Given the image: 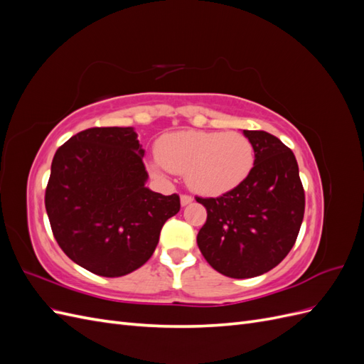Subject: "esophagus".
<instances>
[{
  "mask_svg": "<svg viewBox=\"0 0 364 364\" xmlns=\"http://www.w3.org/2000/svg\"><path fill=\"white\" fill-rule=\"evenodd\" d=\"M191 202H193V197H191L190 194H182V196H181V205H182V206L188 205V203H191Z\"/></svg>",
  "mask_w": 364,
  "mask_h": 364,
  "instance_id": "34e87169",
  "label": "esophagus"
}]
</instances>
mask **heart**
Masks as SVG:
<instances>
[{"instance_id": "1", "label": "heart", "mask_w": 364, "mask_h": 364, "mask_svg": "<svg viewBox=\"0 0 364 364\" xmlns=\"http://www.w3.org/2000/svg\"><path fill=\"white\" fill-rule=\"evenodd\" d=\"M159 164L151 167L161 174L162 167L185 174L196 193L220 196L234 190L253 168L255 149L240 132L183 130L165 135L156 144Z\"/></svg>"}]
</instances>
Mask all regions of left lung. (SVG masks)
<instances>
[{
  "label": "left lung",
  "instance_id": "8db88e82",
  "mask_svg": "<svg viewBox=\"0 0 364 364\" xmlns=\"http://www.w3.org/2000/svg\"><path fill=\"white\" fill-rule=\"evenodd\" d=\"M255 149L247 178L218 197H196L206 208L197 245L209 266L246 279L277 267L296 243L305 193L293 151L264 130H245Z\"/></svg>",
  "mask_w": 364,
  "mask_h": 364
}]
</instances>
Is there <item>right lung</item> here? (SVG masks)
<instances>
[{
	"instance_id": "add662e5",
	"label": "right lung",
	"mask_w": 364,
	"mask_h": 364,
	"mask_svg": "<svg viewBox=\"0 0 364 364\" xmlns=\"http://www.w3.org/2000/svg\"><path fill=\"white\" fill-rule=\"evenodd\" d=\"M134 127H91L60 146L51 162L46 208L53 235L75 264L106 278L124 277L155 252L178 194L146 188Z\"/></svg>"
}]
</instances>
